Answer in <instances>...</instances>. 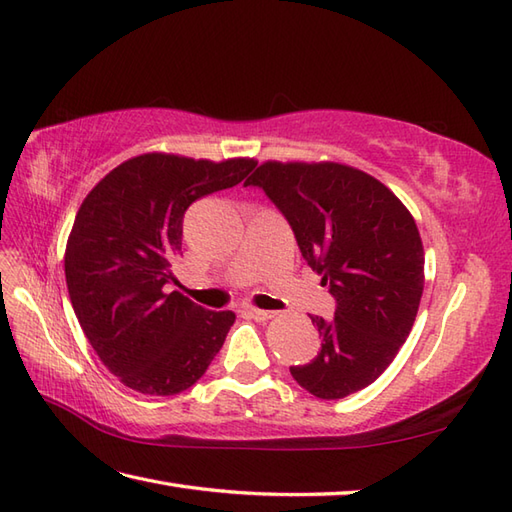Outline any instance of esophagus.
Returning <instances> with one entry per match:
<instances>
[{
    "mask_svg": "<svg viewBox=\"0 0 512 512\" xmlns=\"http://www.w3.org/2000/svg\"><path fill=\"white\" fill-rule=\"evenodd\" d=\"M246 314L251 316L253 320H259V323H264V320H270L275 316V312H268V310H257V307H246Z\"/></svg>",
    "mask_w": 512,
    "mask_h": 512,
    "instance_id": "obj_1",
    "label": "esophagus"
}]
</instances>
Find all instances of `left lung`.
<instances>
[{
	"label": "left lung",
	"instance_id": "8db88e82",
	"mask_svg": "<svg viewBox=\"0 0 512 512\" xmlns=\"http://www.w3.org/2000/svg\"><path fill=\"white\" fill-rule=\"evenodd\" d=\"M248 185L275 202L336 299L334 318L310 316L320 351L290 366L292 377L318 399L373 384L406 342L423 294V244L410 211L377 178L340 163L268 161Z\"/></svg>",
	"mask_w": 512,
	"mask_h": 512
}]
</instances>
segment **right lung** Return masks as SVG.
Listing matches in <instances>:
<instances>
[{"instance_id": "1", "label": "right lung", "mask_w": 512, "mask_h": 512, "mask_svg": "<svg viewBox=\"0 0 512 512\" xmlns=\"http://www.w3.org/2000/svg\"><path fill=\"white\" fill-rule=\"evenodd\" d=\"M253 168V159L150 152L117 165L82 200L65 251L69 299L93 351L124 386L178 395L222 349L235 314L205 310L168 285L178 283L172 264L189 205Z\"/></svg>"}]
</instances>
